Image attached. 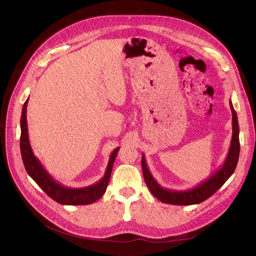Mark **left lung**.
Wrapping results in <instances>:
<instances>
[{"label": "left lung", "instance_id": "left-lung-1", "mask_svg": "<svg viewBox=\"0 0 256 256\" xmlns=\"http://www.w3.org/2000/svg\"><path fill=\"white\" fill-rule=\"evenodd\" d=\"M230 109L232 113V137L230 142V150H228L227 156L223 165L204 182H200L193 189L184 191H174L165 189L160 186L158 182L154 178L152 173L147 167L146 160L144 154H142V170L144 180L147 184L148 190L152 194L164 204H174V206H191L204 202V200L210 198L212 195L216 193L220 188L225 184V182L230 178L236 170L238 165V156H240V139H238V116L234 109L232 100H230Z\"/></svg>", "mask_w": 256, "mask_h": 256}]
</instances>
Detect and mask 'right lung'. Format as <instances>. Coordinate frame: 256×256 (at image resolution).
<instances>
[{"mask_svg":"<svg viewBox=\"0 0 256 256\" xmlns=\"http://www.w3.org/2000/svg\"><path fill=\"white\" fill-rule=\"evenodd\" d=\"M26 104H28V100L24 104L20 117V152L22 163L26 172L33 178V180H35V182L46 193L48 196L57 201L60 204L85 206L96 202V200H98L104 194L106 190L119 147L112 152L104 176L100 180L91 186L85 188H76V189L65 186L52 178L50 174L44 169L42 164L40 163V160L33 154L29 141L28 124H26Z\"/></svg>","mask_w":256,"mask_h":256,"instance_id":"right-lung-1","label":"right lung"}]
</instances>
